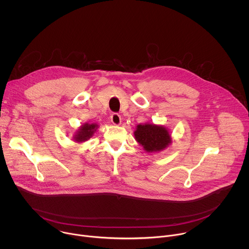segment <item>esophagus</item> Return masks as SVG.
I'll list each match as a JSON object with an SVG mask.
<instances>
[{"label": "esophagus", "instance_id": "obj_1", "mask_svg": "<svg viewBox=\"0 0 249 249\" xmlns=\"http://www.w3.org/2000/svg\"><path fill=\"white\" fill-rule=\"evenodd\" d=\"M110 119H111L112 124H115V125H119V124H121V122H122L121 116H120L118 113H113V114L111 115Z\"/></svg>", "mask_w": 249, "mask_h": 249}]
</instances>
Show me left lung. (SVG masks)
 <instances>
[{"instance_id": "left-lung-1", "label": "left lung", "mask_w": 249, "mask_h": 249, "mask_svg": "<svg viewBox=\"0 0 249 249\" xmlns=\"http://www.w3.org/2000/svg\"><path fill=\"white\" fill-rule=\"evenodd\" d=\"M134 136L147 152L161 151L172 142L169 130L162 125L153 124H138Z\"/></svg>"}]
</instances>
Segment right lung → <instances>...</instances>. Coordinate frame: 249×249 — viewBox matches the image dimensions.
I'll return each instance as SVG.
<instances>
[{
	"label": "right lung",
	"instance_id": "1",
	"mask_svg": "<svg viewBox=\"0 0 249 249\" xmlns=\"http://www.w3.org/2000/svg\"><path fill=\"white\" fill-rule=\"evenodd\" d=\"M97 128H98L97 124H87L86 123V124H82L79 127V129L75 132V134L73 136V140L75 142H85L94 135Z\"/></svg>",
	"mask_w": 249,
	"mask_h": 249
}]
</instances>
